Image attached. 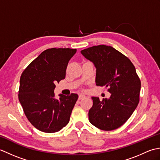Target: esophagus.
<instances>
[{
  "label": "esophagus",
  "mask_w": 160,
  "mask_h": 160,
  "mask_svg": "<svg viewBox=\"0 0 160 160\" xmlns=\"http://www.w3.org/2000/svg\"><path fill=\"white\" fill-rule=\"evenodd\" d=\"M84 98H85V96H84V95H82V94H80L79 97H78V100H82Z\"/></svg>",
  "instance_id": "esophagus-1"
}]
</instances>
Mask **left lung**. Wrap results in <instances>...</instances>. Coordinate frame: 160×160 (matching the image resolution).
I'll use <instances>...</instances> for the list:
<instances>
[{"mask_svg": "<svg viewBox=\"0 0 160 160\" xmlns=\"http://www.w3.org/2000/svg\"><path fill=\"white\" fill-rule=\"evenodd\" d=\"M96 68L97 86L108 87L111 97L100 101L92 97L89 120L103 131L120 127L131 117L140 101L141 82L136 70L127 56L113 47L93 46L81 51Z\"/></svg>", "mask_w": 160, "mask_h": 160, "instance_id": "8db88e82", "label": "left lung"}]
</instances>
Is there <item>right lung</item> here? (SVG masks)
Listing matches in <instances>:
<instances>
[{"label": "right lung", "mask_w": 160, "mask_h": 160, "mask_svg": "<svg viewBox=\"0 0 160 160\" xmlns=\"http://www.w3.org/2000/svg\"><path fill=\"white\" fill-rule=\"evenodd\" d=\"M76 49L51 48L42 52L24 70L20 80L18 100L31 124L45 132L60 131L69 123L78 98L54 94L55 84L65 78L69 61Z\"/></svg>", "instance_id": "1"}]
</instances>
